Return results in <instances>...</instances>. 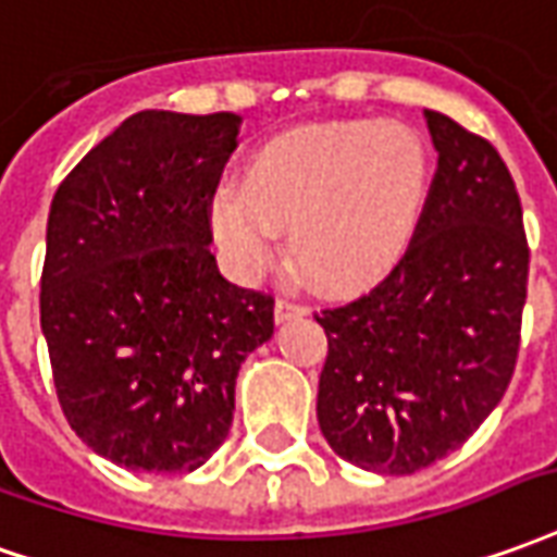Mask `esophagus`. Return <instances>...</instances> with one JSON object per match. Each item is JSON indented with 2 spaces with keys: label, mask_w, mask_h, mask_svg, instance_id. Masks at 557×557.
Listing matches in <instances>:
<instances>
[{
  "label": "esophagus",
  "mask_w": 557,
  "mask_h": 557,
  "mask_svg": "<svg viewBox=\"0 0 557 557\" xmlns=\"http://www.w3.org/2000/svg\"><path fill=\"white\" fill-rule=\"evenodd\" d=\"M307 310L301 305H295V301H289V298H280L277 305H274V319H277V325L280 322H289V319L295 317H305Z\"/></svg>",
  "instance_id": "1"
}]
</instances>
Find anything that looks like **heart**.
Here are the masks:
<instances>
[{"mask_svg": "<svg viewBox=\"0 0 557 557\" xmlns=\"http://www.w3.org/2000/svg\"><path fill=\"white\" fill-rule=\"evenodd\" d=\"M428 198V150L383 120L313 123L265 141L240 189L213 198L211 228L232 274L256 280L277 259V232L313 289L356 295L404 259Z\"/></svg>", "mask_w": 557, "mask_h": 557, "instance_id": "heart-1", "label": "heart"}]
</instances>
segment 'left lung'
<instances>
[{
    "instance_id": "8db88e82",
    "label": "left lung",
    "mask_w": 557,
    "mask_h": 557,
    "mask_svg": "<svg viewBox=\"0 0 557 557\" xmlns=\"http://www.w3.org/2000/svg\"><path fill=\"white\" fill-rule=\"evenodd\" d=\"M437 174L395 271L317 322L329 337L317 419L334 453L416 473L468 441L519 356L528 295L522 201L492 144L425 111Z\"/></svg>"
}]
</instances>
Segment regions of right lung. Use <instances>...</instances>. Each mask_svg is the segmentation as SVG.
Segmentation results:
<instances>
[{"label":"right lung","mask_w":557,"mask_h":557,"mask_svg":"<svg viewBox=\"0 0 557 557\" xmlns=\"http://www.w3.org/2000/svg\"><path fill=\"white\" fill-rule=\"evenodd\" d=\"M238 114L141 111L50 201L41 332L75 434L120 468L189 473L228 437L244 359L274 298L211 256V198Z\"/></svg>","instance_id":"add662e5"}]
</instances>
